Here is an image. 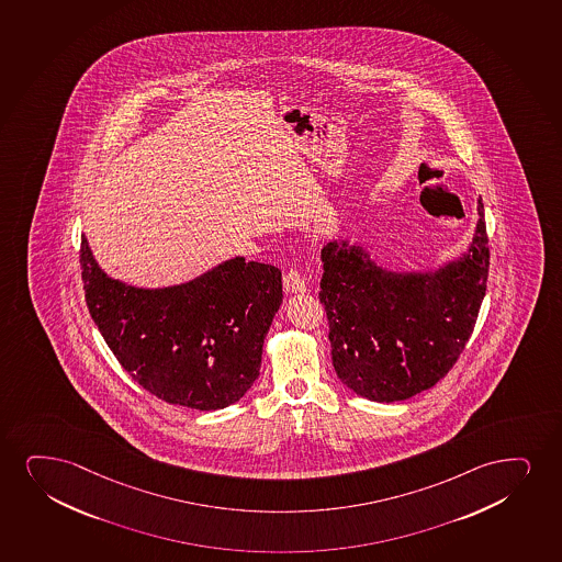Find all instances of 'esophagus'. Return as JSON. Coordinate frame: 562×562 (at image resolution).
I'll list each match as a JSON object with an SVG mask.
<instances>
[{
	"label": "esophagus",
	"mask_w": 562,
	"mask_h": 562,
	"mask_svg": "<svg viewBox=\"0 0 562 562\" xmlns=\"http://www.w3.org/2000/svg\"><path fill=\"white\" fill-rule=\"evenodd\" d=\"M284 288L290 293H305L306 280L299 269H290L284 274Z\"/></svg>",
	"instance_id": "esophagus-1"
}]
</instances>
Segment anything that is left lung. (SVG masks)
Listing matches in <instances>:
<instances>
[{"label": "left lung", "mask_w": 562, "mask_h": 562, "mask_svg": "<svg viewBox=\"0 0 562 562\" xmlns=\"http://www.w3.org/2000/svg\"><path fill=\"white\" fill-rule=\"evenodd\" d=\"M462 257L428 272H394L348 240L322 250L319 303L333 368L371 402L409 400L451 371L471 337L488 277L485 206Z\"/></svg>", "instance_id": "8db88e82"}]
</instances>
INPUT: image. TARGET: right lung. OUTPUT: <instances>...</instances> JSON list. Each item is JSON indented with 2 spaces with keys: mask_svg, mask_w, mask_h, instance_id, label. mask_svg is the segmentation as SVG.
I'll list each match as a JSON object with an SVG mask.
<instances>
[{
  "mask_svg": "<svg viewBox=\"0 0 562 562\" xmlns=\"http://www.w3.org/2000/svg\"><path fill=\"white\" fill-rule=\"evenodd\" d=\"M85 301L132 379L162 402L215 411L259 376L265 337L282 305V272L235 257L186 284L146 290L110 278L81 236Z\"/></svg>",
  "mask_w": 562,
  "mask_h": 562,
  "instance_id": "1",
  "label": "right lung"
}]
</instances>
